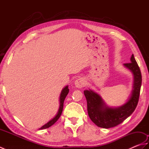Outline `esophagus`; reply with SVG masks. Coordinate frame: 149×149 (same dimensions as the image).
I'll return each mask as SVG.
<instances>
[{"instance_id": "1", "label": "esophagus", "mask_w": 149, "mask_h": 149, "mask_svg": "<svg viewBox=\"0 0 149 149\" xmlns=\"http://www.w3.org/2000/svg\"><path fill=\"white\" fill-rule=\"evenodd\" d=\"M86 85V81L83 78H79L75 81V86L76 88H81Z\"/></svg>"}]
</instances>
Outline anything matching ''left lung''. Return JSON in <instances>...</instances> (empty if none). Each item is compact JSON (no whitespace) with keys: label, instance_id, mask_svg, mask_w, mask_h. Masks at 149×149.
I'll use <instances>...</instances> for the list:
<instances>
[{"label":"left lung","instance_id":"1","mask_svg":"<svg viewBox=\"0 0 149 149\" xmlns=\"http://www.w3.org/2000/svg\"><path fill=\"white\" fill-rule=\"evenodd\" d=\"M123 66L132 72L134 81L131 95L122 106L117 107H109L106 105L100 95L94 91H84L87 100L88 115L98 127L105 129L115 127L130 116L137 106L142 78L140 69L133 54L131 58V63H125Z\"/></svg>","mask_w":149,"mask_h":149}]
</instances>
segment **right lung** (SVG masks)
<instances>
[{
    "label": "right lung",
    "instance_id": "add662e5",
    "mask_svg": "<svg viewBox=\"0 0 149 149\" xmlns=\"http://www.w3.org/2000/svg\"><path fill=\"white\" fill-rule=\"evenodd\" d=\"M69 92V89H68V86H66L62 90L61 94H60V97H59V107L58 109V111L57 113L56 116L54 117L52 119L50 120L49 122L45 123V125H43L42 127H40L39 129H47L50 127V126H52L54 123H55L56 122L57 120L59 119V118L61 116L62 111H63V103H64V100L65 99V98L67 95L68 93Z\"/></svg>",
    "mask_w": 149,
    "mask_h": 149
}]
</instances>
